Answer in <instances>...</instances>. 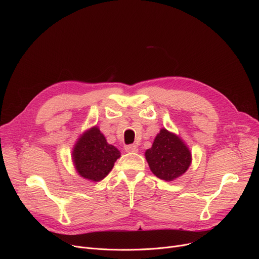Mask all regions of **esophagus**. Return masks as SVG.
<instances>
[{
  "label": "esophagus",
  "instance_id": "esophagus-1",
  "mask_svg": "<svg viewBox=\"0 0 259 259\" xmlns=\"http://www.w3.org/2000/svg\"><path fill=\"white\" fill-rule=\"evenodd\" d=\"M125 150L126 152H138L139 148L135 145H128L125 147Z\"/></svg>",
  "mask_w": 259,
  "mask_h": 259
}]
</instances>
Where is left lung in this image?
I'll return each instance as SVG.
<instances>
[{
  "instance_id": "left-lung-1",
  "label": "left lung",
  "mask_w": 259,
  "mask_h": 259,
  "mask_svg": "<svg viewBox=\"0 0 259 259\" xmlns=\"http://www.w3.org/2000/svg\"><path fill=\"white\" fill-rule=\"evenodd\" d=\"M152 173L164 181H174L182 176L191 165V152L178 135L160 129L152 147L145 152Z\"/></svg>"
}]
</instances>
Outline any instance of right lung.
<instances>
[{"label":"right lung","instance_id":"obj_1","mask_svg":"<svg viewBox=\"0 0 259 259\" xmlns=\"http://www.w3.org/2000/svg\"><path fill=\"white\" fill-rule=\"evenodd\" d=\"M120 156L95 126L80 135L73 147L72 159L77 173L88 181L100 182L109 174Z\"/></svg>","mask_w":259,"mask_h":259}]
</instances>
